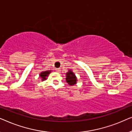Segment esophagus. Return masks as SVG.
<instances>
[{"mask_svg":"<svg viewBox=\"0 0 132 132\" xmlns=\"http://www.w3.org/2000/svg\"><path fill=\"white\" fill-rule=\"evenodd\" d=\"M56 71L57 73H60V71H61V69L60 68H56Z\"/></svg>","mask_w":132,"mask_h":132,"instance_id":"obj_1","label":"esophagus"}]
</instances>
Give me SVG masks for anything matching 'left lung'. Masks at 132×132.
Segmentation results:
<instances>
[{"mask_svg":"<svg viewBox=\"0 0 132 132\" xmlns=\"http://www.w3.org/2000/svg\"><path fill=\"white\" fill-rule=\"evenodd\" d=\"M76 77L75 74H74L72 71L70 70L68 71V73H67V77H66V81L68 84L70 85H73L75 84H76Z\"/></svg>","mask_w":132,"mask_h":132,"instance_id":"8db88e82","label":"left lung"}]
</instances>
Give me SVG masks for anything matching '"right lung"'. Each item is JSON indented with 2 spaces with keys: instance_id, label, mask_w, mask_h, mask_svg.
<instances>
[{
  "instance_id": "right-lung-1",
  "label": "right lung",
  "mask_w": 132,
  "mask_h": 132,
  "mask_svg": "<svg viewBox=\"0 0 132 132\" xmlns=\"http://www.w3.org/2000/svg\"><path fill=\"white\" fill-rule=\"evenodd\" d=\"M50 73V71H46L44 72H42L40 74V77L42 78V80H44L45 79H46V76H48V75Z\"/></svg>"
}]
</instances>
